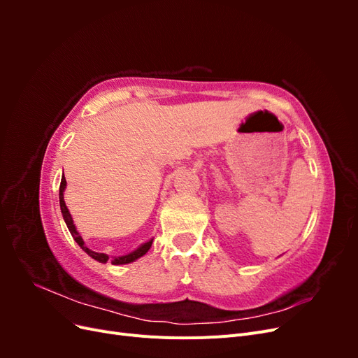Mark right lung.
I'll return each mask as SVG.
<instances>
[{"label":"right lung","mask_w":358,"mask_h":358,"mask_svg":"<svg viewBox=\"0 0 358 358\" xmlns=\"http://www.w3.org/2000/svg\"><path fill=\"white\" fill-rule=\"evenodd\" d=\"M66 185H67L66 178L62 176L61 185H59V206H61V213H62V216H64V221H66V224H67V227H69V230H70V233H71V236H73V239L76 241V243H78V245L83 249V251H85L86 254H88L90 257H92L94 259H96V262L107 263V259H109V255H107V254H101V252H94V251H91V249L85 245L80 233H79L78 230H76V227H74V224H73L71 215H70V212H69V209H67L66 201H64V189H66ZM152 241H154V239H150L149 242H146V243H143V245H140V246L136 249V251L129 252V254H127V255L112 258V264H116V266H117V264L133 263L134 259H137V258H140V257H143V255L149 251L150 246H152Z\"/></svg>","instance_id":"obj_1"}]
</instances>
